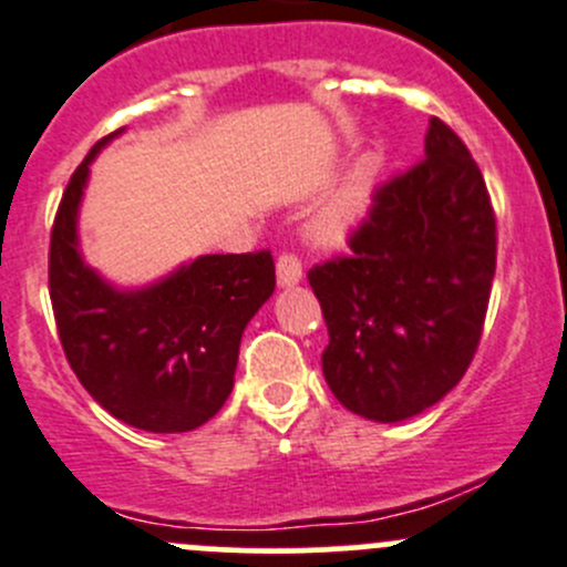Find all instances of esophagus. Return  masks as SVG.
<instances>
[{
  "label": "esophagus",
  "mask_w": 567,
  "mask_h": 567,
  "mask_svg": "<svg viewBox=\"0 0 567 567\" xmlns=\"http://www.w3.org/2000/svg\"><path fill=\"white\" fill-rule=\"evenodd\" d=\"M299 279H301L299 255H293V251H282V255L277 257V282L282 285V288H290V285H296Z\"/></svg>",
  "instance_id": "1"
}]
</instances>
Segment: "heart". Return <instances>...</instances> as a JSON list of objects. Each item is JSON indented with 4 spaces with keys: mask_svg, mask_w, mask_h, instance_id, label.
<instances>
[{
    "mask_svg": "<svg viewBox=\"0 0 567 567\" xmlns=\"http://www.w3.org/2000/svg\"><path fill=\"white\" fill-rule=\"evenodd\" d=\"M365 177H357L354 183L346 188V194L340 196L338 202H334L332 207H327V213L321 216V221H318V235L327 240H334L340 238V235L346 233V229L354 224V218L362 213V205H365Z\"/></svg>",
    "mask_w": 567,
    "mask_h": 567,
    "instance_id": "obj_1",
    "label": "heart"
}]
</instances>
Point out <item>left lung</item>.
<instances>
[{"mask_svg": "<svg viewBox=\"0 0 567 567\" xmlns=\"http://www.w3.org/2000/svg\"><path fill=\"white\" fill-rule=\"evenodd\" d=\"M346 244L307 271L329 332L323 377L346 410L404 421L465 377L496 274V210L446 121L432 115L426 157L373 188Z\"/></svg>", "mask_w": 567, "mask_h": 567, "instance_id": "obj_1", "label": "left lung"}]
</instances>
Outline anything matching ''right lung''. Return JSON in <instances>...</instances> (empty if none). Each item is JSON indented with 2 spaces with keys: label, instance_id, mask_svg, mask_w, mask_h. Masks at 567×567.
Here are the masks:
<instances>
[{
  "label": "right lung",
  "instance_id": "obj_1",
  "mask_svg": "<svg viewBox=\"0 0 567 567\" xmlns=\"http://www.w3.org/2000/svg\"><path fill=\"white\" fill-rule=\"evenodd\" d=\"M96 141L71 174L49 240V299L71 371L113 417L144 432H190L227 401L240 334L274 293L268 249L205 255L166 282L118 293L82 262L76 207Z\"/></svg>",
  "mask_w": 567,
  "mask_h": 567
}]
</instances>
